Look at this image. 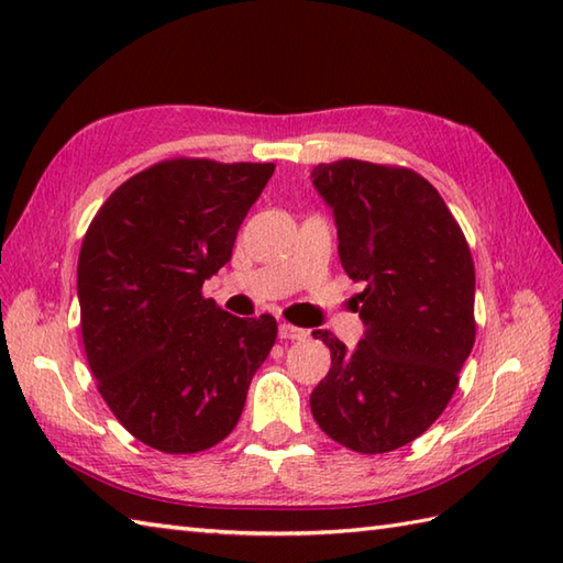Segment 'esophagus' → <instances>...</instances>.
Listing matches in <instances>:
<instances>
[{
	"instance_id": "34e87169",
	"label": "esophagus",
	"mask_w": 563,
	"mask_h": 563,
	"mask_svg": "<svg viewBox=\"0 0 563 563\" xmlns=\"http://www.w3.org/2000/svg\"><path fill=\"white\" fill-rule=\"evenodd\" d=\"M278 336L283 339V341H305L309 333L305 331V329H297V327H292V324H288V321H283V324L278 327Z\"/></svg>"
}]
</instances>
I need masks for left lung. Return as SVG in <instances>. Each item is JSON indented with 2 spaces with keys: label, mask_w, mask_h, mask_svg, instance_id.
Instances as JSON below:
<instances>
[{
  "label": "left lung",
  "mask_w": 563,
  "mask_h": 563,
  "mask_svg": "<svg viewBox=\"0 0 563 563\" xmlns=\"http://www.w3.org/2000/svg\"><path fill=\"white\" fill-rule=\"evenodd\" d=\"M312 184L333 210L341 266L365 290L353 297L365 333L353 351L314 331L331 351L309 406L349 450L404 448L435 423L472 353L474 261L445 200L404 166L361 159L319 164Z\"/></svg>",
  "instance_id": "left-lung-1"
}]
</instances>
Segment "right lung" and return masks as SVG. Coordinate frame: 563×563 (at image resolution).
Here are the masks:
<instances>
[{"label":"right lung","instance_id":"right-lung-1","mask_svg":"<svg viewBox=\"0 0 563 563\" xmlns=\"http://www.w3.org/2000/svg\"><path fill=\"white\" fill-rule=\"evenodd\" d=\"M275 164L169 159L128 178L84 234L81 339L103 401L145 445L190 454L242 416L278 324L239 319L202 297L232 258Z\"/></svg>","mask_w":563,"mask_h":563}]
</instances>
